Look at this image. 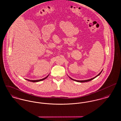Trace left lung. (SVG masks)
<instances>
[{"instance_id": "left-lung-1", "label": "left lung", "mask_w": 121, "mask_h": 121, "mask_svg": "<svg viewBox=\"0 0 121 121\" xmlns=\"http://www.w3.org/2000/svg\"><path fill=\"white\" fill-rule=\"evenodd\" d=\"M102 70L99 74H98L97 76H95L94 77H93V78H91V79H88V80H83V81H78V80H74V79H73L72 78H70V77H69L71 80H73V81H75V82H89V81H91V80H93V79H94V78H95L96 77H97L98 76H99V74H101V73L102 72Z\"/></svg>"}]
</instances>
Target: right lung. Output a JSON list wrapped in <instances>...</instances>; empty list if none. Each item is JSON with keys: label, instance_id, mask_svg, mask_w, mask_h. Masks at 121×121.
Wrapping results in <instances>:
<instances>
[{"label": "right lung", "instance_id": "obj_1", "mask_svg": "<svg viewBox=\"0 0 121 121\" xmlns=\"http://www.w3.org/2000/svg\"><path fill=\"white\" fill-rule=\"evenodd\" d=\"M49 74H48L47 77H46L45 78H43V79H40V80H28V79H26L27 80H28V81H30V82H40V81H43L45 79H46L47 78V77L49 76Z\"/></svg>", "mask_w": 121, "mask_h": 121}]
</instances>
